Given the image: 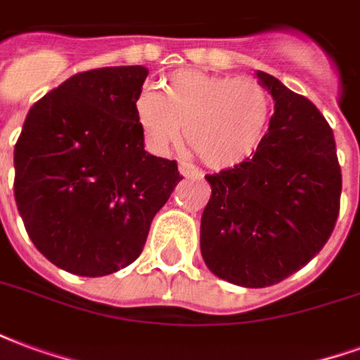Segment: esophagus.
Returning <instances> with one entry per match:
<instances>
[{"instance_id": "34e87169", "label": "esophagus", "mask_w": 360, "mask_h": 360, "mask_svg": "<svg viewBox=\"0 0 360 360\" xmlns=\"http://www.w3.org/2000/svg\"><path fill=\"white\" fill-rule=\"evenodd\" d=\"M179 173H181V175H185V177H198V175H200V172L196 169L195 165L187 164V162H181Z\"/></svg>"}]
</instances>
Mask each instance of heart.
I'll use <instances>...</instances> for the list:
<instances>
[{
  "mask_svg": "<svg viewBox=\"0 0 360 360\" xmlns=\"http://www.w3.org/2000/svg\"><path fill=\"white\" fill-rule=\"evenodd\" d=\"M274 102L262 82L202 71H175L165 92L142 86L134 115L154 154L181 142L212 169L245 164L262 146Z\"/></svg>",
  "mask_w": 360,
  "mask_h": 360,
  "instance_id": "b5f03b06",
  "label": "heart"
}]
</instances>
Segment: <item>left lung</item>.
<instances>
[{
  "label": "left lung",
  "instance_id": "obj_1",
  "mask_svg": "<svg viewBox=\"0 0 360 360\" xmlns=\"http://www.w3.org/2000/svg\"><path fill=\"white\" fill-rule=\"evenodd\" d=\"M274 98L262 146L245 164L206 175L200 252L212 274L268 287L309 264L340 214L341 167L333 133L309 98L258 71Z\"/></svg>",
  "mask_w": 360,
  "mask_h": 360
}]
</instances>
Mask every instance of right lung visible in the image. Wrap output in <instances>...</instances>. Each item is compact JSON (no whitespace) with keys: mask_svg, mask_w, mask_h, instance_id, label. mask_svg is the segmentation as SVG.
<instances>
[{"mask_svg":"<svg viewBox=\"0 0 360 360\" xmlns=\"http://www.w3.org/2000/svg\"><path fill=\"white\" fill-rule=\"evenodd\" d=\"M142 65L73 75L30 108L15 144V200L51 264L100 278L134 262L183 177L144 150L134 98Z\"/></svg>","mask_w":360,"mask_h":360,"instance_id":"obj_1","label":"right lung"}]
</instances>
